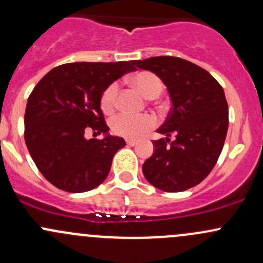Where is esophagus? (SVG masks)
<instances>
[{
	"mask_svg": "<svg viewBox=\"0 0 263 263\" xmlns=\"http://www.w3.org/2000/svg\"><path fill=\"white\" fill-rule=\"evenodd\" d=\"M126 143L128 146H136L137 145V141H135V140H126Z\"/></svg>",
	"mask_w": 263,
	"mask_h": 263,
	"instance_id": "obj_1",
	"label": "esophagus"
}]
</instances>
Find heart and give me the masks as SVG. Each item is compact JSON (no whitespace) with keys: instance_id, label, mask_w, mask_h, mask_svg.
Returning a JSON list of instances; mask_svg holds the SVG:
<instances>
[{"instance_id":"1","label":"heart","mask_w":263,"mask_h":263,"mask_svg":"<svg viewBox=\"0 0 263 263\" xmlns=\"http://www.w3.org/2000/svg\"><path fill=\"white\" fill-rule=\"evenodd\" d=\"M132 85L136 87L146 99H156L163 91V83L158 76L152 72H138L132 76ZM118 92V85L116 82L111 83L103 91L101 96V108L105 114H112L116 108V97ZM109 126L114 134L127 138H136L155 126V118L149 115H134L120 114L111 118Z\"/></svg>"}]
</instances>
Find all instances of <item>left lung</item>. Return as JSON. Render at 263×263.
<instances>
[{"label":"left lung","mask_w":263,"mask_h":263,"mask_svg":"<svg viewBox=\"0 0 263 263\" xmlns=\"http://www.w3.org/2000/svg\"><path fill=\"white\" fill-rule=\"evenodd\" d=\"M132 63L157 74L172 102L157 129L166 137L152 142L154 155L142 166L146 180L164 192L197 186L215 167L226 140L229 106L223 88L206 70L180 57H149Z\"/></svg>","instance_id":"1"}]
</instances>
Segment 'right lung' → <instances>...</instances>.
Instances as JSON below:
<instances>
[{"instance_id": "1", "label": "right lung", "mask_w": 263, "mask_h": 263, "mask_svg": "<svg viewBox=\"0 0 263 263\" xmlns=\"http://www.w3.org/2000/svg\"><path fill=\"white\" fill-rule=\"evenodd\" d=\"M132 65L66 63L48 72L31 92L25 112L26 146L43 177L57 189L86 192L106 180L112 158L126 142L108 134L101 96L114 81L136 70ZM87 129L105 137L86 140Z\"/></svg>"}]
</instances>
